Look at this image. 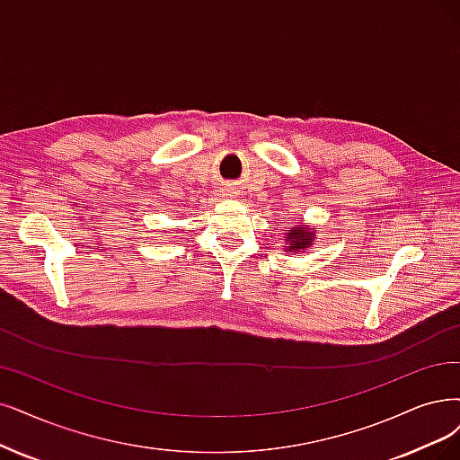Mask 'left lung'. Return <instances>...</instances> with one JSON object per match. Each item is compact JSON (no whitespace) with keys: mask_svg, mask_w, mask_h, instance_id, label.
Returning a JSON list of instances; mask_svg holds the SVG:
<instances>
[{"mask_svg":"<svg viewBox=\"0 0 460 460\" xmlns=\"http://www.w3.org/2000/svg\"><path fill=\"white\" fill-rule=\"evenodd\" d=\"M284 241H288L286 250H296V252L305 250V248L311 246L314 243L313 231H309L307 227H296V229H292L290 233L284 236Z\"/></svg>","mask_w":460,"mask_h":460,"instance_id":"obj_1","label":"left lung"}]
</instances>
